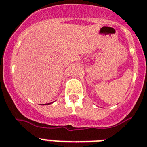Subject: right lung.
<instances>
[{
    "label": "right lung",
    "instance_id": "1",
    "mask_svg": "<svg viewBox=\"0 0 147 147\" xmlns=\"http://www.w3.org/2000/svg\"><path fill=\"white\" fill-rule=\"evenodd\" d=\"M47 104H50V103H47ZM47 103H46V104H45V105H47Z\"/></svg>",
    "mask_w": 147,
    "mask_h": 147
}]
</instances>
